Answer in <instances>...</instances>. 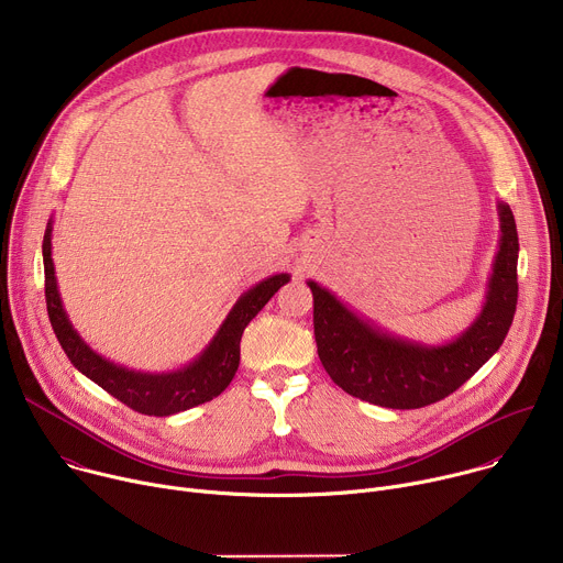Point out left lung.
I'll return each instance as SVG.
<instances>
[{
  "instance_id": "left-lung-1",
  "label": "left lung",
  "mask_w": 563,
  "mask_h": 563,
  "mask_svg": "<svg viewBox=\"0 0 563 563\" xmlns=\"http://www.w3.org/2000/svg\"><path fill=\"white\" fill-rule=\"evenodd\" d=\"M499 216L504 235L486 307L450 345L421 347L380 334L309 283L318 358L339 387L380 408L417 410L456 391L501 347L517 311L519 235L508 205H499Z\"/></svg>"
}]
</instances>
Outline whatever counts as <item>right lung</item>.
Instances as JSON below:
<instances>
[{
	"label": "right lung",
	"mask_w": 563,
	"mask_h": 563,
	"mask_svg": "<svg viewBox=\"0 0 563 563\" xmlns=\"http://www.w3.org/2000/svg\"><path fill=\"white\" fill-rule=\"evenodd\" d=\"M44 296L53 332L68 356V361L107 389L111 396L140 415L146 417H169L189 408H196L216 398L231 383L240 363V339H243L250 320L269 302V298L289 280L287 274L272 276L250 289L229 311L218 336L205 350V354L189 367L174 374H140L118 367L93 350L70 328L66 311L57 294L55 269L51 258V222L44 235Z\"/></svg>",
	"instance_id": "right-lung-1"
}]
</instances>
